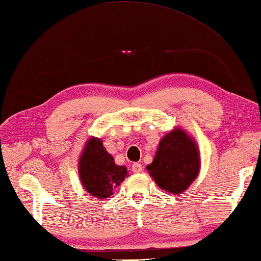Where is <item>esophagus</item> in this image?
<instances>
[{
    "label": "esophagus",
    "mask_w": 261,
    "mask_h": 261,
    "mask_svg": "<svg viewBox=\"0 0 261 261\" xmlns=\"http://www.w3.org/2000/svg\"><path fill=\"white\" fill-rule=\"evenodd\" d=\"M132 171H134L135 173H139L143 171V165H141L140 163H134L132 164Z\"/></svg>",
    "instance_id": "34e87169"
}]
</instances>
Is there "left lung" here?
Listing matches in <instances>:
<instances>
[{
    "label": "left lung",
    "instance_id": "8db88e82",
    "mask_svg": "<svg viewBox=\"0 0 261 261\" xmlns=\"http://www.w3.org/2000/svg\"><path fill=\"white\" fill-rule=\"evenodd\" d=\"M200 168L197 143L179 126L162 137L153 162L146 167L161 189L176 195L188 189L200 173Z\"/></svg>",
    "mask_w": 261,
    "mask_h": 261
}]
</instances>
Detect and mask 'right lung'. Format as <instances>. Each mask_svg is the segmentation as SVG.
Masks as SVG:
<instances>
[{
  "label": "right lung",
  "instance_id": "1",
  "mask_svg": "<svg viewBox=\"0 0 261 261\" xmlns=\"http://www.w3.org/2000/svg\"><path fill=\"white\" fill-rule=\"evenodd\" d=\"M79 176L85 192L98 198H108L113 189L129 176L126 168L117 165L101 139L90 137L79 159Z\"/></svg>",
  "mask_w": 261,
  "mask_h": 261
}]
</instances>
